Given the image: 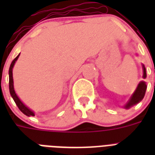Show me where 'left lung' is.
Listing matches in <instances>:
<instances>
[{
  "label": "left lung",
  "mask_w": 155,
  "mask_h": 155,
  "mask_svg": "<svg viewBox=\"0 0 155 155\" xmlns=\"http://www.w3.org/2000/svg\"><path fill=\"white\" fill-rule=\"evenodd\" d=\"M146 77H147V72H146V68H145L144 65H143V78L145 79ZM146 90H147V84H146V83L143 82V81L140 82L136 91H135L134 93L132 95V97L130 98V101L128 102L127 104L125 106V108H130L131 106L139 103L143 99V97H144L145 93H146Z\"/></svg>",
  "instance_id": "obj_1"
}]
</instances>
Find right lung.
<instances>
[{"mask_svg":"<svg viewBox=\"0 0 155 155\" xmlns=\"http://www.w3.org/2000/svg\"><path fill=\"white\" fill-rule=\"evenodd\" d=\"M19 55H20V54H18L17 57H16L13 60V62L11 63L10 64V67H9V70H8V75H9V81H8V86H9V92H10V95L12 96V97H13V101H14V102L16 103V104L18 105V108L20 109L21 112H22L25 115L28 116V117H30V116H35V113H34V112L33 111H31L30 109H29V108L26 107V106L24 104L22 103V102L21 101L20 99L18 98V96L16 95L15 93V91H14V88H13V66H14V63H15V62L17 61V59L18 58V57H19Z\"/></svg>","mask_w":155,"mask_h":155,"instance_id":"right-lung-1","label":"right lung"}]
</instances>
